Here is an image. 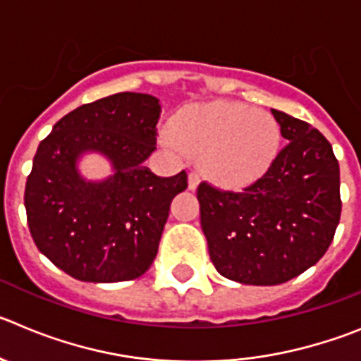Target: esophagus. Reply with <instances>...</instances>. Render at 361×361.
I'll use <instances>...</instances> for the list:
<instances>
[{
	"instance_id": "1",
	"label": "esophagus",
	"mask_w": 361,
	"mask_h": 361,
	"mask_svg": "<svg viewBox=\"0 0 361 361\" xmlns=\"http://www.w3.org/2000/svg\"><path fill=\"white\" fill-rule=\"evenodd\" d=\"M198 183H200V175H198L197 171H191V173L188 175V188H190V190H197Z\"/></svg>"
}]
</instances>
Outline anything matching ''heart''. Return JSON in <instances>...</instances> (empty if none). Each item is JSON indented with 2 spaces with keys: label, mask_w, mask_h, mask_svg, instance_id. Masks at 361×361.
Here are the masks:
<instances>
[{
  "label": "heart",
  "mask_w": 361,
  "mask_h": 361,
  "mask_svg": "<svg viewBox=\"0 0 361 361\" xmlns=\"http://www.w3.org/2000/svg\"><path fill=\"white\" fill-rule=\"evenodd\" d=\"M173 150L200 157L204 173L227 188H243L263 177L276 161L279 123L270 112L236 102L197 105L163 130Z\"/></svg>",
  "instance_id": "b5f03b06"
}]
</instances>
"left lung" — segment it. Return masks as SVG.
<instances>
[{
  "label": "left lung",
  "mask_w": 361,
  "mask_h": 361,
  "mask_svg": "<svg viewBox=\"0 0 361 361\" xmlns=\"http://www.w3.org/2000/svg\"><path fill=\"white\" fill-rule=\"evenodd\" d=\"M286 147L240 193L202 183L200 226L218 272L272 286L300 276L331 245L340 221V168L317 128L272 109Z\"/></svg>",
  "instance_id": "left-lung-1"
}]
</instances>
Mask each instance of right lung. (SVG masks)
<instances>
[{
  "mask_svg": "<svg viewBox=\"0 0 361 361\" xmlns=\"http://www.w3.org/2000/svg\"><path fill=\"white\" fill-rule=\"evenodd\" d=\"M159 114L152 94L118 92L66 114L39 145L25 190L30 233L75 279H137L154 263L171 200L188 188L184 170L157 177L145 166ZM85 153L107 158L111 175L85 179L78 170Z\"/></svg>",
  "mask_w": 361,
  "mask_h": 361,
  "instance_id": "add662e5",
  "label": "right lung"
}]
</instances>
